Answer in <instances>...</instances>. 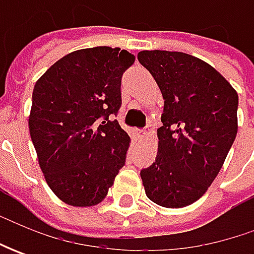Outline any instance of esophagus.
<instances>
[{"mask_svg":"<svg viewBox=\"0 0 254 254\" xmlns=\"http://www.w3.org/2000/svg\"><path fill=\"white\" fill-rule=\"evenodd\" d=\"M145 134H147V131H145V130H137V131H135V137L140 140V138H142Z\"/></svg>","mask_w":254,"mask_h":254,"instance_id":"1","label":"esophagus"}]
</instances>
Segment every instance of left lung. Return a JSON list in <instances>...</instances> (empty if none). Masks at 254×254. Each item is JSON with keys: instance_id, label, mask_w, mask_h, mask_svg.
Returning a JSON list of instances; mask_svg holds the SVG:
<instances>
[{"instance_id": "1", "label": "left lung", "mask_w": 254, "mask_h": 254, "mask_svg": "<svg viewBox=\"0 0 254 254\" xmlns=\"http://www.w3.org/2000/svg\"><path fill=\"white\" fill-rule=\"evenodd\" d=\"M137 58L164 97L158 152L140 172L142 185L157 205L184 208L219 174L238 134L239 97L216 69L192 55L142 51Z\"/></svg>"}]
</instances>
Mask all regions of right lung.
I'll list each match as a JSON object with an SVG mask.
<instances>
[{
	"instance_id": "obj_1",
	"label": "right lung",
	"mask_w": 254,
	"mask_h": 254,
	"mask_svg": "<svg viewBox=\"0 0 254 254\" xmlns=\"http://www.w3.org/2000/svg\"><path fill=\"white\" fill-rule=\"evenodd\" d=\"M135 56L120 48L74 51L35 83L29 132L45 180L72 206L104 199L126 164L130 137L113 117L123 73Z\"/></svg>"
}]
</instances>
